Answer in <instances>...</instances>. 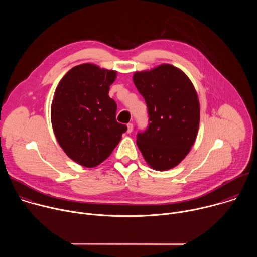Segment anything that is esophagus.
Here are the masks:
<instances>
[{"label":"esophagus","instance_id":"34e87169","mask_svg":"<svg viewBox=\"0 0 257 257\" xmlns=\"http://www.w3.org/2000/svg\"><path fill=\"white\" fill-rule=\"evenodd\" d=\"M127 128H128V129H127V132H128V133H131V132L133 131V124L129 123V124L127 125Z\"/></svg>","mask_w":257,"mask_h":257}]
</instances>
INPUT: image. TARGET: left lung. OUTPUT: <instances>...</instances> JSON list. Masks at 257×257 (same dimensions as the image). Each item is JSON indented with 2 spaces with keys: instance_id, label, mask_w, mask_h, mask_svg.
Listing matches in <instances>:
<instances>
[{
  "instance_id": "8db88e82",
  "label": "left lung",
  "mask_w": 257,
  "mask_h": 257,
  "mask_svg": "<svg viewBox=\"0 0 257 257\" xmlns=\"http://www.w3.org/2000/svg\"><path fill=\"white\" fill-rule=\"evenodd\" d=\"M133 82L145 99L151 122L137 134L138 149L154 170L173 169L189 154L197 136L200 106L194 85L170 64L135 72Z\"/></svg>"
}]
</instances>
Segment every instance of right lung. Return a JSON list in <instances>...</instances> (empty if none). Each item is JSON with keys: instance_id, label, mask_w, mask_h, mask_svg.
I'll return each instance as SVG.
<instances>
[{"instance_id": "add662e5", "label": "right lung", "mask_w": 257, "mask_h": 257, "mask_svg": "<svg viewBox=\"0 0 257 257\" xmlns=\"http://www.w3.org/2000/svg\"><path fill=\"white\" fill-rule=\"evenodd\" d=\"M117 71L85 63L59 82L51 105L55 136L75 163L93 168L106 160L126 132L116 120L117 103L108 96Z\"/></svg>"}]
</instances>
